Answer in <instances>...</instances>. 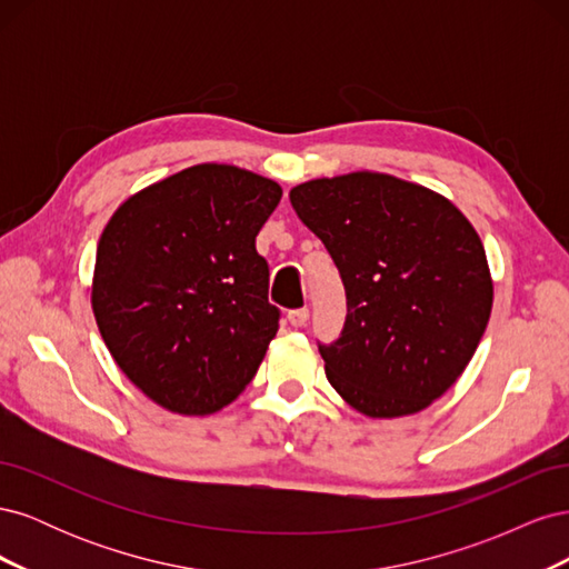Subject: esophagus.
Instances as JSON below:
<instances>
[{
  "label": "esophagus",
  "mask_w": 569,
  "mask_h": 569,
  "mask_svg": "<svg viewBox=\"0 0 569 569\" xmlns=\"http://www.w3.org/2000/svg\"><path fill=\"white\" fill-rule=\"evenodd\" d=\"M287 320L291 327H303L308 322V308H297V311H289Z\"/></svg>",
  "instance_id": "34e87169"
}]
</instances>
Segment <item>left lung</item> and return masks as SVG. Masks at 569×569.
<instances>
[{
	"instance_id": "8db88e82",
	"label": "left lung",
	"mask_w": 569,
	"mask_h": 569,
	"mask_svg": "<svg viewBox=\"0 0 569 569\" xmlns=\"http://www.w3.org/2000/svg\"><path fill=\"white\" fill-rule=\"evenodd\" d=\"M347 289L341 337L320 347L335 391L368 418H403L449 391L493 306L485 244L456 206L375 170L291 187Z\"/></svg>"
}]
</instances>
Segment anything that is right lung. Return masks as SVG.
Here are the masks:
<instances>
[{
    "mask_svg": "<svg viewBox=\"0 0 569 569\" xmlns=\"http://www.w3.org/2000/svg\"><path fill=\"white\" fill-rule=\"evenodd\" d=\"M282 187L199 163L128 197L97 244L92 311L116 366L178 416H213L247 389L278 335L256 234Z\"/></svg>",
    "mask_w": 569,
    "mask_h": 569,
    "instance_id": "add662e5",
    "label": "right lung"
}]
</instances>
